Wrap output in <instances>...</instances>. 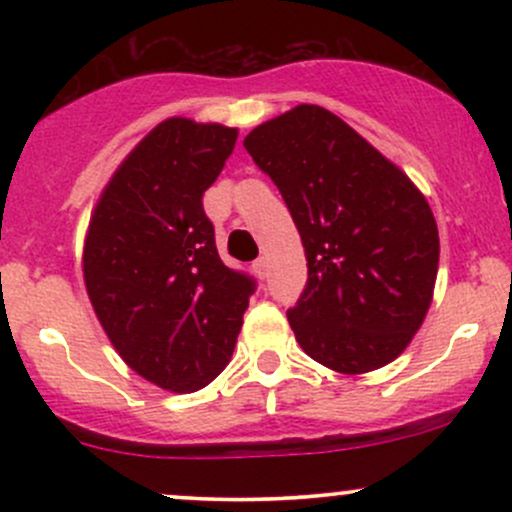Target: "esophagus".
Masks as SVG:
<instances>
[{
	"label": "esophagus",
	"mask_w": 512,
	"mask_h": 512,
	"mask_svg": "<svg viewBox=\"0 0 512 512\" xmlns=\"http://www.w3.org/2000/svg\"><path fill=\"white\" fill-rule=\"evenodd\" d=\"M252 272H255L257 276H260V279H264V276L269 274V262L264 260V257H260V260L252 262Z\"/></svg>",
	"instance_id": "esophagus-1"
}]
</instances>
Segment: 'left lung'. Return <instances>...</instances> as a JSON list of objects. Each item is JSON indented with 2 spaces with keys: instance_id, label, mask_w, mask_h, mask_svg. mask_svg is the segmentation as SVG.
<instances>
[{
  "instance_id": "obj_1",
  "label": "left lung",
  "mask_w": 512,
  "mask_h": 512,
  "mask_svg": "<svg viewBox=\"0 0 512 512\" xmlns=\"http://www.w3.org/2000/svg\"><path fill=\"white\" fill-rule=\"evenodd\" d=\"M301 233L308 284L296 342L344 375L392 363L424 325L438 274L433 211L402 168L320 105H296L243 142Z\"/></svg>"
}]
</instances>
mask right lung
I'll return each mask as SVG.
<instances>
[{
  "instance_id": "obj_1",
  "label": "right lung",
  "mask_w": 512,
  "mask_h": 512,
  "mask_svg": "<svg viewBox=\"0 0 512 512\" xmlns=\"http://www.w3.org/2000/svg\"><path fill=\"white\" fill-rule=\"evenodd\" d=\"M238 129L168 117L117 166L91 211L84 284L122 361L168 392H197L231 361L252 291L221 262L202 195Z\"/></svg>"
}]
</instances>
